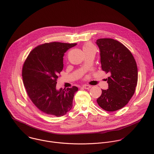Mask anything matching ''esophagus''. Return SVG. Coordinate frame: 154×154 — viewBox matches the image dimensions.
Masks as SVG:
<instances>
[{
  "mask_svg": "<svg viewBox=\"0 0 154 154\" xmlns=\"http://www.w3.org/2000/svg\"><path fill=\"white\" fill-rule=\"evenodd\" d=\"M83 88L86 89H89L91 88V86H89V85H84L83 86Z\"/></svg>",
  "mask_w": 154,
  "mask_h": 154,
  "instance_id": "1",
  "label": "esophagus"
}]
</instances>
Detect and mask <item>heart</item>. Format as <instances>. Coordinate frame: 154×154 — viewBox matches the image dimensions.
<instances>
[{
    "instance_id": "1",
    "label": "heart",
    "mask_w": 154,
    "mask_h": 154,
    "mask_svg": "<svg viewBox=\"0 0 154 154\" xmlns=\"http://www.w3.org/2000/svg\"><path fill=\"white\" fill-rule=\"evenodd\" d=\"M92 48H94V46L90 42H88L86 43L83 46V51H86V50H91Z\"/></svg>"
}]
</instances>
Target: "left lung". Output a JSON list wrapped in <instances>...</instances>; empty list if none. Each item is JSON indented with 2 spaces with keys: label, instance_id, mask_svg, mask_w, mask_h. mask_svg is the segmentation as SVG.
<instances>
[{
  "label": "left lung",
  "instance_id": "left-lung-1",
  "mask_svg": "<svg viewBox=\"0 0 154 154\" xmlns=\"http://www.w3.org/2000/svg\"><path fill=\"white\" fill-rule=\"evenodd\" d=\"M96 44L100 51L103 71L109 72V88L102 90L97 100L107 112H114L127 104L134 94L138 80L137 66L130 51L122 43L111 38H100Z\"/></svg>",
  "mask_w": 154,
  "mask_h": 154
}]
</instances>
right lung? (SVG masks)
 Instances as JSON below:
<instances>
[{
    "label": "right lung",
    "instance_id": "add662e5",
    "mask_svg": "<svg viewBox=\"0 0 154 154\" xmlns=\"http://www.w3.org/2000/svg\"><path fill=\"white\" fill-rule=\"evenodd\" d=\"M76 45L45 43L32 50L24 63L22 77L27 95L39 110L47 115L62 116L72 107L78 88L57 90L56 81L63 68L65 53Z\"/></svg>",
    "mask_w": 154,
    "mask_h": 154
}]
</instances>
